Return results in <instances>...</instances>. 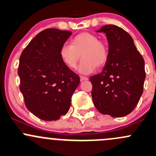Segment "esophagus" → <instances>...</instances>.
Returning a JSON list of instances; mask_svg holds the SVG:
<instances>
[{"label":"esophagus","instance_id":"1","mask_svg":"<svg viewBox=\"0 0 156 156\" xmlns=\"http://www.w3.org/2000/svg\"><path fill=\"white\" fill-rule=\"evenodd\" d=\"M80 80L81 81H86V80H88V78L86 77V76H80Z\"/></svg>","mask_w":156,"mask_h":156}]
</instances>
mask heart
Returning <instances> with one entry per match:
<instances>
[{
    "label": "heart",
    "instance_id": "obj_1",
    "mask_svg": "<svg viewBox=\"0 0 156 156\" xmlns=\"http://www.w3.org/2000/svg\"><path fill=\"white\" fill-rule=\"evenodd\" d=\"M59 55L64 64L71 69L76 67L80 58H83L79 71L83 74H89L96 67L100 68L106 64L108 47L96 35L84 32L73 37L70 45L63 44L59 50Z\"/></svg>",
    "mask_w": 156,
    "mask_h": 156
}]
</instances>
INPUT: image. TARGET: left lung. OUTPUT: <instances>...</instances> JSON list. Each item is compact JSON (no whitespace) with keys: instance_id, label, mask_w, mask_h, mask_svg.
<instances>
[{"instance_id":"8db88e82","label":"left lung","mask_w":156,"mask_h":156,"mask_svg":"<svg viewBox=\"0 0 156 156\" xmlns=\"http://www.w3.org/2000/svg\"><path fill=\"white\" fill-rule=\"evenodd\" d=\"M108 58L100 73L91 76L94 105L100 113L124 117L136 106L143 92L144 60L128 32L115 25H106Z\"/></svg>"}]
</instances>
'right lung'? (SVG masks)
<instances>
[{
	"instance_id": "add662e5",
	"label": "right lung",
	"mask_w": 156,
	"mask_h": 156,
	"mask_svg": "<svg viewBox=\"0 0 156 156\" xmlns=\"http://www.w3.org/2000/svg\"><path fill=\"white\" fill-rule=\"evenodd\" d=\"M70 31L46 29L23 51L18 67L20 89L26 107L43 121L59 119L67 113L80 77L64 64L59 50Z\"/></svg>"
}]
</instances>
